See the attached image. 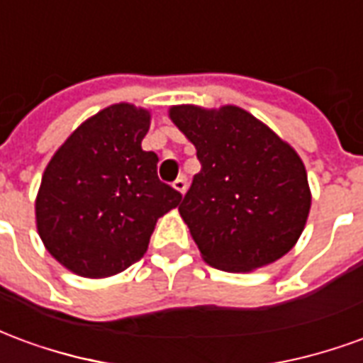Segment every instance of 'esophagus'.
Instances as JSON below:
<instances>
[{
    "label": "esophagus",
    "mask_w": 363,
    "mask_h": 363,
    "mask_svg": "<svg viewBox=\"0 0 363 363\" xmlns=\"http://www.w3.org/2000/svg\"><path fill=\"white\" fill-rule=\"evenodd\" d=\"M173 189L177 190V192H181V194H184L186 192V189H189V182H186V177H179L177 181L173 182Z\"/></svg>",
    "instance_id": "obj_1"
}]
</instances>
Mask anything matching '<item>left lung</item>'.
Returning <instances> with one entry per match:
<instances>
[{"instance_id":"1","label":"left lung","mask_w":363,"mask_h":363,"mask_svg":"<svg viewBox=\"0 0 363 363\" xmlns=\"http://www.w3.org/2000/svg\"><path fill=\"white\" fill-rule=\"evenodd\" d=\"M169 116L202 165L179 206L202 259L225 272H251L291 251L311 208L296 150L233 104H179Z\"/></svg>"}]
</instances>
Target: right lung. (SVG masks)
Masks as SVG:
<instances>
[{
	"label": "right lung",
	"mask_w": 363,
	"mask_h": 363,
	"mask_svg": "<svg viewBox=\"0 0 363 363\" xmlns=\"http://www.w3.org/2000/svg\"><path fill=\"white\" fill-rule=\"evenodd\" d=\"M150 111L130 103L85 120L46 165L36 194V229L54 259L83 278L126 270L147 251L161 216L182 200L159 181L142 150Z\"/></svg>",
	"instance_id": "right-lung-1"
}]
</instances>
